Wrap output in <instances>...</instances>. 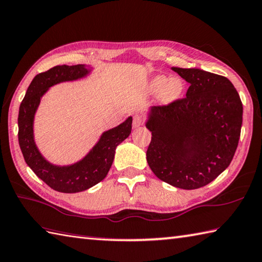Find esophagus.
Returning a JSON list of instances; mask_svg holds the SVG:
<instances>
[{
	"instance_id": "esophagus-1",
	"label": "esophagus",
	"mask_w": 262,
	"mask_h": 262,
	"mask_svg": "<svg viewBox=\"0 0 262 262\" xmlns=\"http://www.w3.org/2000/svg\"><path fill=\"white\" fill-rule=\"evenodd\" d=\"M142 122H144V120H142V116L138 115V114L133 116V126L135 127H139L140 125H142Z\"/></svg>"
}]
</instances>
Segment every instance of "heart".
<instances>
[{
  "instance_id": "1",
  "label": "heart",
  "mask_w": 262,
  "mask_h": 262,
  "mask_svg": "<svg viewBox=\"0 0 262 262\" xmlns=\"http://www.w3.org/2000/svg\"><path fill=\"white\" fill-rule=\"evenodd\" d=\"M147 88L150 93H159V100L162 105H170L184 93L185 83L179 76L156 75L150 78Z\"/></svg>"
}]
</instances>
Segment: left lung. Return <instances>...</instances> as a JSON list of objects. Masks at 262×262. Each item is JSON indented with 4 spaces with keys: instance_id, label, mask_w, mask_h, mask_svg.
<instances>
[{
    "instance_id": "left-lung-1",
    "label": "left lung",
    "mask_w": 262,
    "mask_h": 262,
    "mask_svg": "<svg viewBox=\"0 0 262 262\" xmlns=\"http://www.w3.org/2000/svg\"><path fill=\"white\" fill-rule=\"evenodd\" d=\"M189 83L186 98L150 107L146 152L154 174L177 188L197 189L228 167L238 145L243 105L228 78L199 68L172 67Z\"/></svg>"
}]
</instances>
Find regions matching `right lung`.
<instances>
[{
    "label": "right lung",
    "instance_id": "right-lung-1",
    "mask_svg": "<svg viewBox=\"0 0 262 262\" xmlns=\"http://www.w3.org/2000/svg\"><path fill=\"white\" fill-rule=\"evenodd\" d=\"M92 68L86 65L56 66L37 74L29 84L19 107L18 140L25 162L39 179L60 192H78L91 188L106 178L113 164L116 147L130 136L132 117L100 136L92 149L71 165H57L49 162L36 146L34 138V118L42 97L51 86L62 82L86 77Z\"/></svg>",
    "mask_w": 262,
    "mask_h": 262
}]
</instances>
